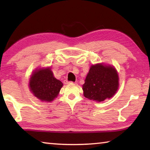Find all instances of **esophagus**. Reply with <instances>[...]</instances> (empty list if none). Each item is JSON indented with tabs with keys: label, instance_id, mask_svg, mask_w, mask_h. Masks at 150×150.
<instances>
[{
	"label": "esophagus",
	"instance_id": "1",
	"mask_svg": "<svg viewBox=\"0 0 150 150\" xmlns=\"http://www.w3.org/2000/svg\"><path fill=\"white\" fill-rule=\"evenodd\" d=\"M72 81H68L67 80H65L64 81V83L65 84H69V83H72Z\"/></svg>",
	"mask_w": 150,
	"mask_h": 150
}]
</instances>
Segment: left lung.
I'll return each mask as SVG.
<instances>
[{"mask_svg": "<svg viewBox=\"0 0 150 150\" xmlns=\"http://www.w3.org/2000/svg\"><path fill=\"white\" fill-rule=\"evenodd\" d=\"M118 75L111 66L92 65L83 85L84 96L100 102L115 95L118 87Z\"/></svg>", "mask_w": 150, "mask_h": 150, "instance_id": "1", "label": "left lung"}]
</instances>
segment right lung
<instances>
[{"mask_svg":"<svg viewBox=\"0 0 150 150\" xmlns=\"http://www.w3.org/2000/svg\"><path fill=\"white\" fill-rule=\"evenodd\" d=\"M62 86V82L54 77L49 68L35 71L30 80V91L38 98L45 102L54 100Z\"/></svg>","mask_w":150,"mask_h":150,"instance_id":"1","label":"right lung"}]
</instances>
